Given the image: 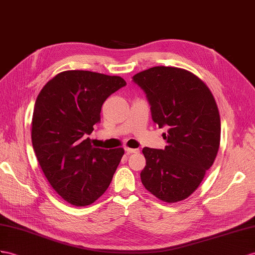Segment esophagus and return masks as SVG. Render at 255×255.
<instances>
[{
    "mask_svg": "<svg viewBox=\"0 0 255 255\" xmlns=\"http://www.w3.org/2000/svg\"><path fill=\"white\" fill-rule=\"evenodd\" d=\"M125 151H126V153H127L128 155L134 154V153H139V152H140L138 148H130V147H125Z\"/></svg>",
    "mask_w": 255,
    "mask_h": 255,
    "instance_id": "esophagus-1",
    "label": "esophagus"
}]
</instances>
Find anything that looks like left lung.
<instances>
[{
  "label": "left lung",
  "instance_id": "8db88e82",
  "mask_svg": "<svg viewBox=\"0 0 255 255\" xmlns=\"http://www.w3.org/2000/svg\"><path fill=\"white\" fill-rule=\"evenodd\" d=\"M132 80L146 94L154 123L168 127L162 133L165 149H142V184L168 204L184 200L197 190L219 152L217 102L198 76L181 68L153 67Z\"/></svg>",
  "mask_w": 255,
  "mask_h": 255
}]
</instances>
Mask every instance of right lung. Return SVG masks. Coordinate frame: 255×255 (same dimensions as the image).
<instances>
[{"instance_id": "right-lung-1", "label": "right lung", "mask_w": 255, "mask_h": 255, "mask_svg": "<svg viewBox=\"0 0 255 255\" xmlns=\"http://www.w3.org/2000/svg\"><path fill=\"white\" fill-rule=\"evenodd\" d=\"M121 76L70 70L58 73L38 94L31 138L47 181L69 204H93L107 191L123 147H94L87 138L100 121L107 98L124 87Z\"/></svg>"}]
</instances>
